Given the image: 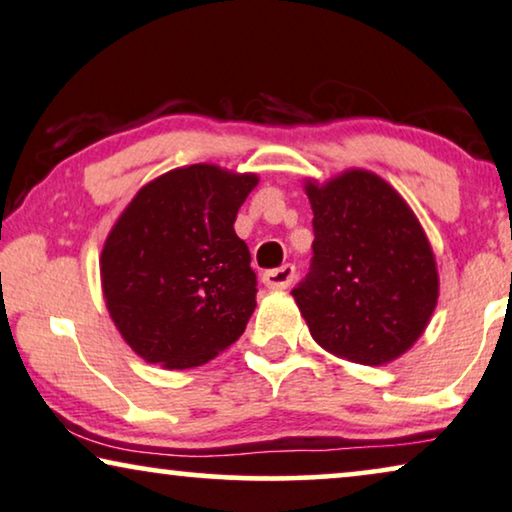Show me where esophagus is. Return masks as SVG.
Returning a JSON list of instances; mask_svg holds the SVG:
<instances>
[{"mask_svg":"<svg viewBox=\"0 0 512 512\" xmlns=\"http://www.w3.org/2000/svg\"><path fill=\"white\" fill-rule=\"evenodd\" d=\"M294 280V266L292 264H283L278 269L266 271L262 276V283L269 287V290H287Z\"/></svg>","mask_w":512,"mask_h":512,"instance_id":"esophagus-1","label":"esophagus"}]
</instances>
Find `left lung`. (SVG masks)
<instances>
[{"label":"left lung","instance_id":"obj_1","mask_svg":"<svg viewBox=\"0 0 512 512\" xmlns=\"http://www.w3.org/2000/svg\"><path fill=\"white\" fill-rule=\"evenodd\" d=\"M313 259L292 290L315 343L348 362L403 355L436 308L438 271L424 229L390 183L350 169L306 183Z\"/></svg>","mask_w":512,"mask_h":512}]
</instances>
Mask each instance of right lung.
I'll return each instance as SVG.
<instances>
[{"mask_svg": "<svg viewBox=\"0 0 512 512\" xmlns=\"http://www.w3.org/2000/svg\"><path fill=\"white\" fill-rule=\"evenodd\" d=\"M255 185L215 164L174 169L113 225L99 259L106 308L148 364L201 366L246 331L257 278L234 220Z\"/></svg>", "mask_w": 512, "mask_h": 512, "instance_id": "right-lung-1", "label": "right lung"}]
</instances>
